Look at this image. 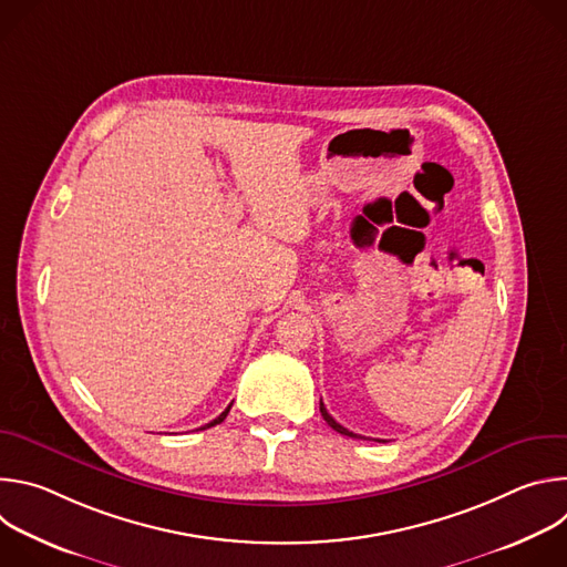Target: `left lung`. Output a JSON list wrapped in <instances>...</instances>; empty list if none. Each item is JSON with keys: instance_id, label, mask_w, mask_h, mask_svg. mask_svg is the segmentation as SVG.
Masks as SVG:
<instances>
[{"instance_id": "left-lung-1", "label": "left lung", "mask_w": 567, "mask_h": 567, "mask_svg": "<svg viewBox=\"0 0 567 567\" xmlns=\"http://www.w3.org/2000/svg\"><path fill=\"white\" fill-rule=\"evenodd\" d=\"M320 415H322V420H326V422H328V424H330V426H332L337 433H341V435H348V437H361V435H354L352 431L343 429V426H341V424H339V422H337V420H334V417L328 413V409L322 406V401H320Z\"/></svg>"}]
</instances>
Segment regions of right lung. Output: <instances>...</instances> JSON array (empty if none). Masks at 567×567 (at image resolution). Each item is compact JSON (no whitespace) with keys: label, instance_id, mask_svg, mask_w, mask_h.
I'll return each mask as SVG.
<instances>
[{"label":"right lung","instance_id":"right-lung-1","mask_svg":"<svg viewBox=\"0 0 567 567\" xmlns=\"http://www.w3.org/2000/svg\"><path fill=\"white\" fill-rule=\"evenodd\" d=\"M230 406H233V403H230ZM230 406H228V409H226V411H224V413H221V415H219V417H215V420H213V422H210V424H206V426H202V429H199V431H204V429H210V426H215V424H219V422H224V420H226V415H228V411H230Z\"/></svg>","mask_w":567,"mask_h":567}]
</instances>
